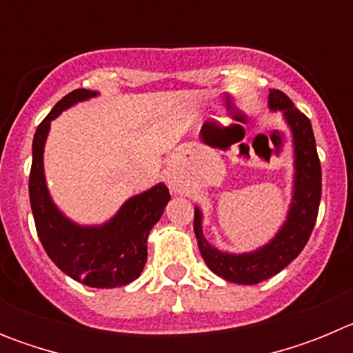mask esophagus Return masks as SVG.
Returning <instances> with one entry per match:
<instances>
[{"instance_id": "obj_1", "label": "esophagus", "mask_w": 353, "mask_h": 353, "mask_svg": "<svg viewBox=\"0 0 353 353\" xmlns=\"http://www.w3.org/2000/svg\"><path fill=\"white\" fill-rule=\"evenodd\" d=\"M168 183H170L171 191H180V187H182L180 180H176V179H170L168 180Z\"/></svg>"}]
</instances>
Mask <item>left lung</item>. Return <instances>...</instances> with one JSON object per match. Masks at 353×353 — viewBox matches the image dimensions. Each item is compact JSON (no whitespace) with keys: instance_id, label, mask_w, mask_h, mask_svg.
Returning <instances> with one entry per match:
<instances>
[{"instance_id":"obj_1","label":"left lung","mask_w":353,"mask_h":353,"mask_svg":"<svg viewBox=\"0 0 353 353\" xmlns=\"http://www.w3.org/2000/svg\"><path fill=\"white\" fill-rule=\"evenodd\" d=\"M269 104L270 109L283 111L295 145V192L288 219L279 233L274 236L272 242L258 251L228 254L208 244L201 232V214L198 208L194 212V233L205 263L214 274L239 285H256L265 281L281 272L286 265L301 254L316 223L322 196V166L310 118L301 113L281 90H270Z\"/></svg>"}]
</instances>
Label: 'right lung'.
<instances>
[{
  "label": "right lung",
  "instance_id": "right-lung-1",
  "mask_svg": "<svg viewBox=\"0 0 353 353\" xmlns=\"http://www.w3.org/2000/svg\"><path fill=\"white\" fill-rule=\"evenodd\" d=\"M95 95V92L83 88L67 93L37 127L30 171V203L40 242L61 272L92 288H117L132 283L143 272L148 254L146 239L171 196L168 187L159 183L130 198L113 219L95 228L70 223L54 207L42 166L49 125L63 109Z\"/></svg>",
  "mask_w": 353,
  "mask_h": 353
}]
</instances>
